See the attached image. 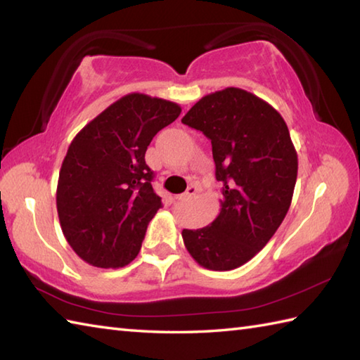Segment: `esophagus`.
Wrapping results in <instances>:
<instances>
[{"mask_svg":"<svg viewBox=\"0 0 360 360\" xmlns=\"http://www.w3.org/2000/svg\"><path fill=\"white\" fill-rule=\"evenodd\" d=\"M196 193H198V187H196V186H190V187L187 188V192H186V193H182V195H179V196H176V200L184 202V201L192 200V198H193Z\"/></svg>","mask_w":360,"mask_h":360,"instance_id":"obj_1","label":"esophagus"}]
</instances>
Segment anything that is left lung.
<instances>
[{
	"mask_svg": "<svg viewBox=\"0 0 360 360\" xmlns=\"http://www.w3.org/2000/svg\"><path fill=\"white\" fill-rule=\"evenodd\" d=\"M210 139L221 210L212 224L182 231L198 263L231 271L262 250L285 219L297 181V153L280 112L248 91L204 96L182 117Z\"/></svg>",
	"mask_w": 360,
	"mask_h": 360,
	"instance_id": "obj_1",
	"label": "left lung"
}]
</instances>
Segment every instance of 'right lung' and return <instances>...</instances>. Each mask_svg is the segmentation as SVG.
<instances>
[{
    "label": "right lung",
    "mask_w": 360,
    "mask_h": 360,
    "mask_svg": "<svg viewBox=\"0 0 360 360\" xmlns=\"http://www.w3.org/2000/svg\"><path fill=\"white\" fill-rule=\"evenodd\" d=\"M179 114L178 103L133 93L74 137L60 168L57 212L83 262L116 269L139 254L147 226L162 207L145 151Z\"/></svg>",
    "instance_id": "add662e5"
}]
</instances>
